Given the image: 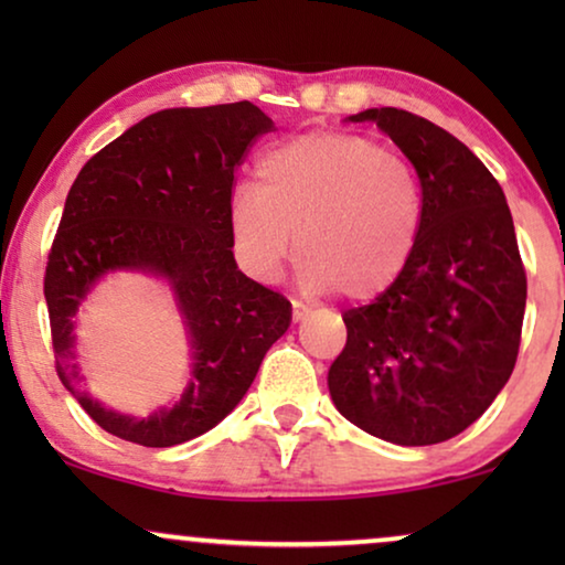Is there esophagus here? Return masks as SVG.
<instances>
[{
  "label": "esophagus",
  "mask_w": 565,
  "mask_h": 565,
  "mask_svg": "<svg viewBox=\"0 0 565 565\" xmlns=\"http://www.w3.org/2000/svg\"><path fill=\"white\" fill-rule=\"evenodd\" d=\"M308 313H311V308L300 303V300H292V319L303 321V319H308Z\"/></svg>",
  "instance_id": "esophagus-1"
}]
</instances>
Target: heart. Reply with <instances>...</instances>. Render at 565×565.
<instances>
[{
  "instance_id": "obj_1",
  "label": "heart",
  "mask_w": 565,
  "mask_h": 565,
  "mask_svg": "<svg viewBox=\"0 0 565 565\" xmlns=\"http://www.w3.org/2000/svg\"><path fill=\"white\" fill-rule=\"evenodd\" d=\"M424 198L414 167L373 138L319 130L259 159L257 188L228 207L236 262L269 282L292 249L303 290L381 296L398 280L422 234Z\"/></svg>"
}]
</instances>
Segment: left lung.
Here are the masks:
<instances>
[{"label": "left lung", "mask_w": 565, "mask_h": 565, "mask_svg": "<svg viewBox=\"0 0 565 565\" xmlns=\"http://www.w3.org/2000/svg\"><path fill=\"white\" fill-rule=\"evenodd\" d=\"M373 120L419 174L424 218L408 265L370 306L342 313L329 367L339 414L385 443L422 447L468 429L512 375L527 275L504 190L445 128L396 107Z\"/></svg>", "instance_id": "left-lung-1"}]
</instances>
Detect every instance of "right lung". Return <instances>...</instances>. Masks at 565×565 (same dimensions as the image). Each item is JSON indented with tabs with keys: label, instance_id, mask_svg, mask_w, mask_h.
<instances>
[{
	"label": "right lung",
	"instance_id": "1",
	"mask_svg": "<svg viewBox=\"0 0 565 565\" xmlns=\"http://www.w3.org/2000/svg\"><path fill=\"white\" fill-rule=\"evenodd\" d=\"M275 122L252 103L153 113L76 174L53 238L43 292L66 391L110 435L143 447L182 445L234 412L269 347L290 327V300L254 282L231 252L234 172ZM164 276L189 329L193 370L174 407L146 420L81 391L73 316L107 271Z\"/></svg>",
	"mask_w": 565,
	"mask_h": 565
}]
</instances>
